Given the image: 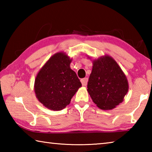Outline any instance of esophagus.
Here are the masks:
<instances>
[{
  "instance_id": "esophagus-1",
  "label": "esophagus",
  "mask_w": 152,
  "mask_h": 152,
  "mask_svg": "<svg viewBox=\"0 0 152 152\" xmlns=\"http://www.w3.org/2000/svg\"><path fill=\"white\" fill-rule=\"evenodd\" d=\"M81 83L83 86H86L87 85V82H88V78H84L81 79Z\"/></svg>"
}]
</instances>
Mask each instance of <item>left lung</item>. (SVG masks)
<instances>
[{"instance_id":"8db88e82","label":"left lung","mask_w":152,"mask_h":152,"mask_svg":"<svg viewBox=\"0 0 152 152\" xmlns=\"http://www.w3.org/2000/svg\"><path fill=\"white\" fill-rule=\"evenodd\" d=\"M92 63L87 91L92 101L100 109H114L123 101L128 92L126 76L110 56H102Z\"/></svg>"}]
</instances>
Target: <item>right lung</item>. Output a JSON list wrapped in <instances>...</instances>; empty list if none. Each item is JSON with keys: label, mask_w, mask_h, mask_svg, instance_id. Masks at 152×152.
Masks as SVG:
<instances>
[{"label": "right lung", "mask_w": 152, "mask_h": 152, "mask_svg": "<svg viewBox=\"0 0 152 152\" xmlns=\"http://www.w3.org/2000/svg\"><path fill=\"white\" fill-rule=\"evenodd\" d=\"M71 61L66 53L58 52L49 59L36 76V97L49 109H64L82 86L76 72L70 68Z\"/></svg>", "instance_id": "add662e5"}]
</instances>
